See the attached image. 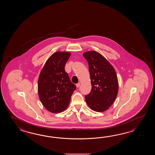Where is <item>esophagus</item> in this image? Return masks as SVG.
I'll list each match as a JSON object with an SVG mask.
<instances>
[{"label":"esophagus","instance_id":"esophagus-1","mask_svg":"<svg viewBox=\"0 0 155 155\" xmlns=\"http://www.w3.org/2000/svg\"><path fill=\"white\" fill-rule=\"evenodd\" d=\"M76 86L77 87H80V83H78V84H76Z\"/></svg>","mask_w":155,"mask_h":155}]
</instances>
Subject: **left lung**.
<instances>
[{"label":"left lung","mask_w":155,"mask_h":155,"mask_svg":"<svg viewBox=\"0 0 155 155\" xmlns=\"http://www.w3.org/2000/svg\"><path fill=\"white\" fill-rule=\"evenodd\" d=\"M89 64L91 90L85 96L90 108L96 112L109 109L118 93V80L115 71L104 56L95 51L84 53Z\"/></svg>","instance_id":"left-lung-1"}]
</instances>
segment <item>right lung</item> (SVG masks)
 I'll return each mask as SVG.
<instances>
[{"label": "right lung", "instance_id": "obj_1", "mask_svg": "<svg viewBox=\"0 0 155 155\" xmlns=\"http://www.w3.org/2000/svg\"><path fill=\"white\" fill-rule=\"evenodd\" d=\"M70 53L56 52L46 61L38 80V94L44 106L50 112H62L69 104L76 86L73 84L65 66Z\"/></svg>", "mask_w": 155, "mask_h": 155}]
</instances>
